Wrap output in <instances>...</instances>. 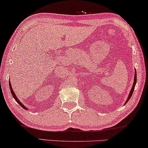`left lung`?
Instances as JSON below:
<instances>
[{
    "label": "left lung",
    "mask_w": 148,
    "mask_h": 148,
    "mask_svg": "<svg viewBox=\"0 0 148 148\" xmlns=\"http://www.w3.org/2000/svg\"><path fill=\"white\" fill-rule=\"evenodd\" d=\"M136 82H137V73H136V70H135V76H134V82H133V86H132V88H131V90L130 91V92H129V96L128 98H127L126 102H125V104H126V103L128 102L129 100V99L131 98V96H132L133 93V91H134V89H135V84H136Z\"/></svg>",
    "instance_id": "left-lung-1"
}]
</instances>
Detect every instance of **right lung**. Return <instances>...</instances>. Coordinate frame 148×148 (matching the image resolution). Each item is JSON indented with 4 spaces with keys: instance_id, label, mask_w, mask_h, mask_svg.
Segmentation results:
<instances>
[{
    "instance_id": "add662e5",
    "label": "right lung",
    "mask_w": 148,
    "mask_h": 148,
    "mask_svg": "<svg viewBox=\"0 0 148 148\" xmlns=\"http://www.w3.org/2000/svg\"><path fill=\"white\" fill-rule=\"evenodd\" d=\"M9 88H10V90H11V94H12V96H13L14 99H15V100H16V102H17L18 104H19L20 106L22 107V108H23L24 109H25V110H27V108H26V107L23 105V104H22V103L20 102L19 100V99H18V98L17 97V96H16V95H15V92H14V91L13 90V88H12V87H11V83H10V82H9Z\"/></svg>"
}]
</instances>
